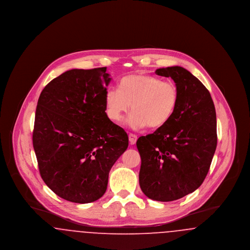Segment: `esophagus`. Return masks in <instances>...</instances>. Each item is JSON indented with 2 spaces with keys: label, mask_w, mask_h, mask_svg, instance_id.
Segmentation results:
<instances>
[{
  "label": "esophagus",
  "mask_w": 250,
  "mask_h": 250,
  "mask_svg": "<svg viewBox=\"0 0 250 250\" xmlns=\"http://www.w3.org/2000/svg\"><path fill=\"white\" fill-rule=\"evenodd\" d=\"M128 138H129V143H130V144H135L136 142H137V139H138V137L135 134H132V133L128 135Z\"/></svg>",
  "instance_id": "1"
}]
</instances>
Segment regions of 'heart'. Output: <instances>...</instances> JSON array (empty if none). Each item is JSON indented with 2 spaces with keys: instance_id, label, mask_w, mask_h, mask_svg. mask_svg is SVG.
<instances>
[{
  "instance_id": "1",
  "label": "heart",
  "mask_w": 250,
  "mask_h": 250,
  "mask_svg": "<svg viewBox=\"0 0 250 250\" xmlns=\"http://www.w3.org/2000/svg\"><path fill=\"white\" fill-rule=\"evenodd\" d=\"M179 101L176 84L146 74L125 77L119 89L109 88L105 95L108 118L121 123L130 109L127 120L132 128L163 126L172 117Z\"/></svg>"
}]
</instances>
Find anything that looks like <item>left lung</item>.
I'll list each match as a JSON object with an SVG mask.
<instances>
[{"label": "left lung", "mask_w": 250, "mask_h": 250, "mask_svg": "<svg viewBox=\"0 0 250 250\" xmlns=\"http://www.w3.org/2000/svg\"><path fill=\"white\" fill-rule=\"evenodd\" d=\"M155 74L173 80L178 105L163 126L138 139L139 181L149 199L172 202L199 188L206 177L217 143L216 114L209 91L190 72L171 66Z\"/></svg>", "instance_id": "obj_1"}]
</instances>
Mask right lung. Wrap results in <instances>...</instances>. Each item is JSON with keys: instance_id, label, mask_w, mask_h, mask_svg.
Here are the masks:
<instances>
[{"instance_id": "obj_1", "label": "right lung", "mask_w": 250, "mask_h": 250, "mask_svg": "<svg viewBox=\"0 0 250 250\" xmlns=\"http://www.w3.org/2000/svg\"><path fill=\"white\" fill-rule=\"evenodd\" d=\"M107 67L71 69L41 92L33 145L40 175L62 199L89 203L107 190L108 173L128 147V136L108 119Z\"/></svg>"}]
</instances>
